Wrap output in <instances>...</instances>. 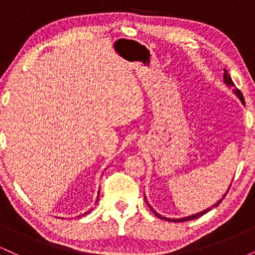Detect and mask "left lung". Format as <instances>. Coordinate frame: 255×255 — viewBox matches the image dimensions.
<instances>
[{"instance_id":"1","label":"left lung","mask_w":255,"mask_h":255,"mask_svg":"<svg viewBox=\"0 0 255 255\" xmlns=\"http://www.w3.org/2000/svg\"><path fill=\"white\" fill-rule=\"evenodd\" d=\"M224 83L227 84L228 86H229V87H234V86H235V84H234V83H233V80H231V77H230V75H229V73H228L227 69H224ZM235 93H236V95L239 96V98L241 99V102H242V103L245 104V98H244V96H242L241 91H240V90H235ZM225 195H227V194H225ZM225 195H224L223 198L221 199V200L218 201L217 204H215V205H213V207L218 206V205L221 204V201L223 200V199L225 198ZM147 205H148V204H147ZM148 206H150V205H148ZM150 209L152 210V211H153V213H154V215L157 216V217H159V218L164 219V221H172V222H186V221H192V219L199 218V217H200V216H203V215H205V213H206V212H209L210 210H211V207H210V209H207V210H205V211H203V212H200V213H197V215L189 216V217H186V218H178V219H170V218H165V217H162V216H160V215H158V213H157L156 211H154V210L152 209L151 206H150Z\"/></svg>"}]
</instances>
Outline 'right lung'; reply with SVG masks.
<instances>
[{"instance_id": "1", "label": "right lung", "mask_w": 255, "mask_h": 255, "mask_svg": "<svg viewBox=\"0 0 255 255\" xmlns=\"http://www.w3.org/2000/svg\"><path fill=\"white\" fill-rule=\"evenodd\" d=\"M98 195H99V193H98ZM90 212V211H89ZM89 212H86V213H85V215H87V213H89ZM84 216V215H83Z\"/></svg>"}]
</instances>
